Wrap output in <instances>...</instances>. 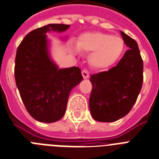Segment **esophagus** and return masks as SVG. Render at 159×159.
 I'll return each instance as SVG.
<instances>
[{
  "label": "esophagus",
  "instance_id": "obj_1",
  "mask_svg": "<svg viewBox=\"0 0 159 159\" xmlns=\"http://www.w3.org/2000/svg\"><path fill=\"white\" fill-rule=\"evenodd\" d=\"M82 75H83V77H84V79H87V78H89V70H82Z\"/></svg>",
  "mask_w": 159,
  "mask_h": 159
}]
</instances>
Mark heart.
Listing matches in <instances>:
<instances>
[{"instance_id":"heart-1","label":"heart","mask_w":159,"mask_h":159,"mask_svg":"<svg viewBox=\"0 0 159 159\" xmlns=\"http://www.w3.org/2000/svg\"><path fill=\"white\" fill-rule=\"evenodd\" d=\"M79 51L90 53L89 62L97 68H106L116 62L124 50V42L119 36L102 32L81 35L76 44Z\"/></svg>"}]
</instances>
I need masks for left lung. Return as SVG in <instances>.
Here are the masks:
<instances>
[{"label":"left lung","instance_id":"left-lung-1","mask_svg":"<svg viewBox=\"0 0 159 159\" xmlns=\"http://www.w3.org/2000/svg\"><path fill=\"white\" fill-rule=\"evenodd\" d=\"M121 35L129 49L117 66L90 78L89 109L97 121L114 122L128 115L142 88L143 60L138 44L123 31Z\"/></svg>","mask_w":159,"mask_h":159}]
</instances>
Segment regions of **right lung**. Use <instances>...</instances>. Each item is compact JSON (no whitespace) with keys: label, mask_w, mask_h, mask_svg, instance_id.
Wrapping results in <instances>:
<instances>
[{"label":"right lung","mask_w":159,"mask_h":159,"mask_svg":"<svg viewBox=\"0 0 159 159\" xmlns=\"http://www.w3.org/2000/svg\"><path fill=\"white\" fill-rule=\"evenodd\" d=\"M69 27L48 24L33 30L17 48V88L27 111L39 122L53 123L63 117L71 89L83 80L80 68L59 69L48 53L47 32H62Z\"/></svg>","instance_id":"1"}]
</instances>
